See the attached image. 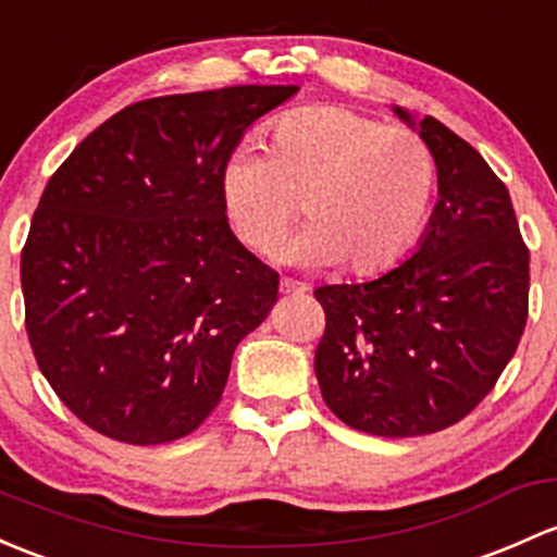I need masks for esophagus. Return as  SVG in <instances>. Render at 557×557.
<instances>
[{"instance_id":"1","label":"esophagus","mask_w":557,"mask_h":557,"mask_svg":"<svg viewBox=\"0 0 557 557\" xmlns=\"http://www.w3.org/2000/svg\"><path fill=\"white\" fill-rule=\"evenodd\" d=\"M280 290H283V294H307L309 285L307 283H298V280L285 277L283 283H280Z\"/></svg>"}]
</instances>
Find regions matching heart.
Here are the masks:
<instances>
[{"instance_id":"obj_1","label":"heart","mask_w":557,"mask_h":557,"mask_svg":"<svg viewBox=\"0 0 557 557\" xmlns=\"http://www.w3.org/2000/svg\"><path fill=\"white\" fill-rule=\"evenodd\" d=\"M430 146L406 127H384L344 107L283 116L267 154L239 149L221 171V205L243 245L269 256L298 213L312 219L288 259L379 274L413 248L435 195Z\"/></svg>"}]
</instances>
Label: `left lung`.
<instances>
[{
    "label": "left lung",
    "mask_w": 557,
    "mask_h": 557,
    "mask_svg": "<svg viewBox=\"0 0 557 557\" xmlns=\"http://www.w3.org/2000/svg\"><path fill=\"white\" fill-rule=\"evenodd\" d=\"M419 136L435 157L441 200L417 253L368 283L314 290L325 312L314 349L325 406L379 437L432 435L465 419L529 320V248L510 191L435 116L419 122Z\"/></svg>",
    "instance_id": "1"
}]
</instances>
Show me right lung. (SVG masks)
Segmentation results:
<instances>
[{
  "label": "right lung",
  "mask_w": 557,
  "mask_h": 557,
  "mask_svg": "<svg viewBox=\"0 0 557 557\" xmlns=\"http://www.w3.org/2000/svg\"><path fill=\"white\" fill-rule=\"evenodd\" d=\"M296 85L138 101L47 181L21 253L39 371L90 430L131 446L189 435L224 395L234 347L280 274L230 230L221 171Z\"/></svg>",
  "instance_id": "add662e5"
}]
</instances>
